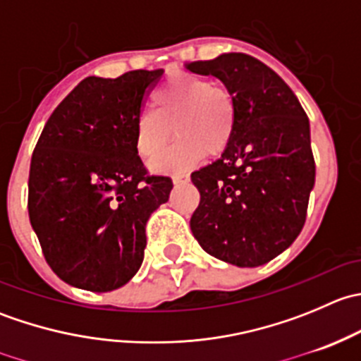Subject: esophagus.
<instances>
[{
	"mask_svg": "<svg viewBox=\"0 0 361 361\" xmlns=\"http://www.w3.org/2000/svg\"><path fill=\"white\" fill-rule=\"evenodd\" d=\"M190 180V176H188L187 173H178L173 176V183L174 185H180V183H187V181Z\"/></svg>",
	"mask_w": 361,
	"mask_h": 361,
	"instance_id": "esophagus-1",
	"label": "esophagus"
}]
</instances>
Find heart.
<instances>
[{
    "instance_id": "1",
    "label": "heart",
    "mask_w": 361,
    "mask_h": 361,
    "mask_svg": "<svg viewBox=\"0 0 361 361\" xmlns=\"http://www.w3.org/2000/svg\"><path fill=\"white\" fill-rule=\"evenodd\" d=\"M152 111L137 118L134 143L137 154L152 162L166 150L173 136L170 129H173L178 141L154 164L162 173L192 167L206 152L221 154L231 143L238 122L231 90L188 73H174L154 90Z\"/></svg>"
}]
</instances>
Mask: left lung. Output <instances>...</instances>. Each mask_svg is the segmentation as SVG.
I'll list each match as a JSON object with an SVG mask.
<instances>
[{
    "mask_svg": "<svg viewBox=\"0 0 361 361\" xmlns=\"http://www.w3.org/2000/svg\"><path fill=\"white\" fill-rule=\"evenodd\" d=\"M187 69L221 80L238 108L221 157L190 176L201 194L192 234L218 260L267 264L305 224L316 174L307 115L281 76L248 54H221Z\"/></svg>",
    "mask_w": 361,
    "mask_h": 361,
    "instance_id": "obj_1",
    "label": "left lung"
}]
</instances>
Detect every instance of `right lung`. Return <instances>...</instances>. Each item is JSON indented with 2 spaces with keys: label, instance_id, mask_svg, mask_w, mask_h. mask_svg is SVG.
<instances>
[{
  "label": "right lung",
  "instance_id": "right-lung-1",
  "mask_svg": "<svg viewBox=\"0 0 361 361\" xmlns=\"http://www.w3.org/2000/svg\"><path fill=\"white\" fill-rule=\"evenodd\" d=\"M162 69L82 80L47 120L29 167L27 211L43 257L68 285L111 292L143 264L169 176L148 174L136 122Z\"/></svg>",
  "mask_w": 361,
  "mask_h": 361
}]
</instances>
